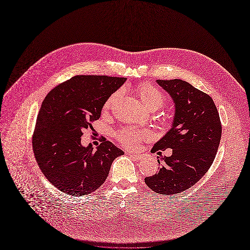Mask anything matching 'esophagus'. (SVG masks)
I'll list each match as a JSON object with an SVG mask.
<instances>
[{
  "mask_svg": "<svg viewBox=\"0 0 250 250\" xmlns=\"http://www.w3.org/2000/svg\"><path fill=\"white\" fill-rule=\"evenodd\" d=\"M129 156H131V157H133L134 159H136V160H139L140 158H141V154H138V153H134V152H128L127 153Z\"/></svg>",
  "mask_w": 250,
  "mask_h": 250,
  "instance_id": "esophagus-1",
  "label": "esophagus"
}]
</instances>
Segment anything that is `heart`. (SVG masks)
I'll use <instances>...</instances> for the list:
<instances>
[{
  "mask_svg": "<svg viewBox=\"0 0 250 250\" xmlns=\"http://www.w3.org/2000/svg\"><path fill=\"white\" fill-rule=\"evenodd\" d=\"M122 90L115 92L109 100L105 103L106 108L110 106L117 101L121 96ZM138 95L141 101L144 102L148 108H158L162 104L164 101L163 94L159 89L154 87L151 84L145 83L138 88ZM151 135V132L146 128H137V127H125L117 133V137L121 144L125 147L132 148L139 145V142L148 138Z\"/></svg>",
  "mask_w": 250,
  "mask_h": 250,
  "instance_id": "obj_1",
  "label": "heart"
}]
</instances>
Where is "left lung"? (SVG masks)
I'll use <instances>...</instances> for the list:
<instances>
[{"label": "left lung", "mask_w": 250, "mask_h": 250, "mask_svg": "<svg viewBox=\"0 0 250 250\" xmlns=\"http://www.w3.org/2000/svg\"><path fill=\"white\" fill-rule=\"evenodd\" d=\"M156 82L171 96L175 115L172 127L151 152L171 148L172 155L158 159V172L145 182L157 194L174 195L191 188L208 172L220 146L222 125L208 94L180 79Z\"/></svg>", "instance_id": "left-lung-1"}]
</instances>
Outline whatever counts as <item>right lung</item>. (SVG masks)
I'll list each match as a JSON object with an SVG mask.
<instances>
[{
	"label": "right lung",
	"instance_id": "add662e5",
	"mask_svg": "<svg viewBox=\"0 0 250 250\" xmlns=\"http://www.w3.org/2000/svg\"><path fill=\"white\" fill-rule=\"evenodd\" d=\"M126 78L78 75L43 100L32 135L34 157L47 180L65 194L88 195L105 181L113 161L125 152L103 139L93 149L81 145L82 130L101 117L104 103Z\"/></svg>",
	"mask_w": 250,
	"mask_h": 250
}]
</instances>
